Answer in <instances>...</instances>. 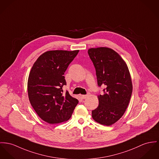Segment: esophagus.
<instances>
[{
	"mask_svg": "<svg viewBox=\"0 0 159 159\" xmlns=\"http://www.w3.org/2000/svg\"><path fill=\"white\" fill-rule=\"evenodd\" d=\"M88 96V94H86V95H82L81 96V98H82V99H85L86 98H87Z\"/></svg>",
	"mask_w": 159,
	"mask_h": 159,
	"instance_id": "1",
	"label": "esophagus"
}]
</instances>
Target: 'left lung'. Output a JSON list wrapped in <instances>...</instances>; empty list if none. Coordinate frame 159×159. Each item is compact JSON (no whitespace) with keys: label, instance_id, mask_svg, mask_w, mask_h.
I'll use <instances>...</instances> for the list:
<instances>
[{"label":"left lung","instance_id":"1","mask_svg":"<svg viewBox=\"0 0 159 159\" xmlns=\"http://www.w3.org/2000/svg\"><path fill=\"white\" fill-rule=\"evenodd\" d=\"M88 53L96 69L98 86L104 87L92 117L96 122L110 126L122 117L128 106L133 91L131 75L126 63L113 49L91 48Z\"/></svg>","mask_w":159,"mask_h":159}]
</instances>
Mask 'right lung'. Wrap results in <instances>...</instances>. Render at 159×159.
I'll return each mask as SVG.
<instances>
[{"label":"right lung","mask_w":159,"mask_h":159,"mask_svg":"<svg viewBox=\"0 0 159 159\" xmlns=\"http://www.w3.org/2000/svg\"><path fill=\"white\" fill-rule=\"evenodd\" d=\"M79 50L49 51L34 63L28 80V93L31 106L45 122L56 124L68 120L79 100L68 91L64 73Z\"/></svg>","instance_id":"1"}]
</instances>
